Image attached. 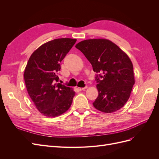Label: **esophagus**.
<instances>
[{"label": "esophagus", "instance_id": "obj_1", "mask_svg": "<svg viewBox=\"0 0 159 159\" xmlns=\"http://www.w3.org/2000/svg\"><path fill=\"white\" fill-rule=\"evenodd\" d=\"M87 86H85V87H84V88H78V89H79V90L80 91H82V90H84V89H87Z\"/></svg>", "mask_w": 159, "mask_h": 159}]
</instances>
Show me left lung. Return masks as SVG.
<instances>
[{
  "label": "left lung",
  "mask_w": 159,
  "mask_h": 159,
  "mask_svg": "<svg viewBox=\"0 0 159 159\" xmlns=\"http://www.w3.org/2000/svg\"><path fill=\"white\" fill-rule=\"evenodd\" d=\"M75 48L83 53L95 72L98 97L93 105L103 113H113L128 101L134 84L133 66L129 56L107 39L81 41Z\"/></svg>",
  "instance_id": "left-lung-1"
}]
</instances>
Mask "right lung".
<instances>
[{
    "label": "right lung",
    "instance_id": "obj_1",
    "mask_svg": "<svg viewBox=\"0 0 159 159\" xmlns=\"http://www.w3.org/2000/svg\"><path fill=\"white\" fill-rule=\"evenodd\" d=\"M76 40L58 38L48 42L34 52L28 60L24 73L26 87L38 110L46 117L59 116L72 103L75 91L57 83V74L60 62Z\"/></svg>",
    "mask_w": 159,
    "mask_h": 159
}]
</instances>
